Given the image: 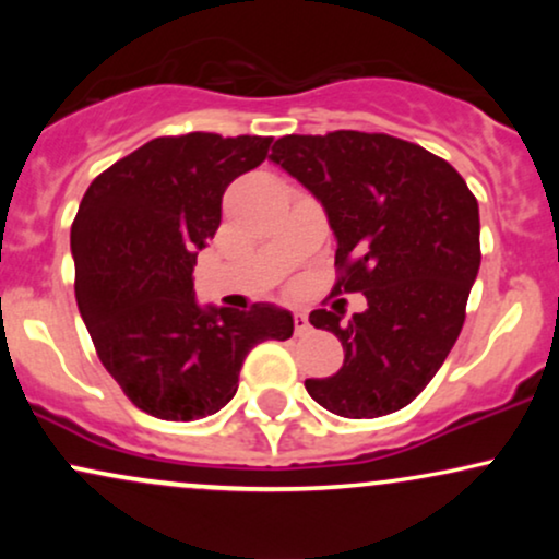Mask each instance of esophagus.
<instances>
[{
    "label": "esophagus",
    "mask_w": 559,
    "mask_h": 559,
    "mask_svg": "<svg viewBox=\"0 0 559 559\" xmlns=\"http://www.w3.org/2000/svg\"><path fill=\"white\" fill-rule=\"evenodd\" d=\"M294 331H297L299 336L310 331V318H307L305 312H294Z\"/></svg>",
    "instance_id": "34e87169"
}]
</instances>
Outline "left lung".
<instances>
[{"mask_svg":"<svg viewBox=\"0 0 559 559\" xmlns=\"http://www.w3.org/2000/svg\"><path fill=\"white\" fill-rule=\"evenodd\" d=\"M271 159L323 204L342 271L333 292L368 299L349 323L310 312L338 336L344 365L307 378V394L342 418L407 407L463 331L480 267L476 197L447 159L386 133L284 136Z\"/></svg>","mask_w":559,"mask_h":559,"instance_id":"1","label":"left lung"}]
</instances>
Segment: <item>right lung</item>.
<instances>
[{
	"instance_id": "1",
	"label": "right lung",
	"mask_w": 559,
	"mask_h": 559,
	"mask_svg": "<svg viewBox=\"0 0 559 559\" xmlns=\"http://www.w3.org/2000/svg\"><path fill=\"white\" fill-rule=\"evenodd\" d=\"M267 150L265 136L152 139L81 199L70 228L81 318L107 373L155 418L217 413L249 349L294 333L292 312L267 301L239 312L194 297L197 254L221 226L223 194Z\"/></svg>"
}]
</instances>
